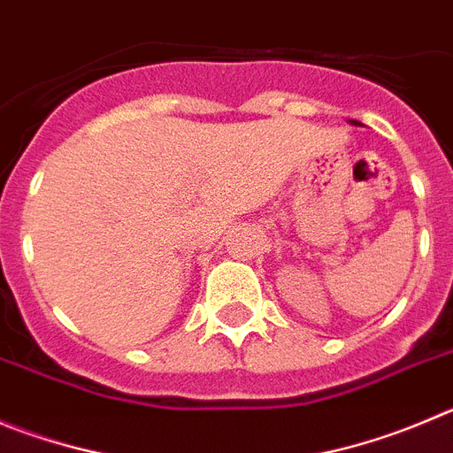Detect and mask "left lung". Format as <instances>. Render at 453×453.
I'll list each match as a JSON object with an SVG mask.
<instances>
[{
    "instance_id": "obj_1",
    "label": "left lung",
    "mask_w": 453,
    "mask_h": 453,
    "mask_svg": "<svg viewBox=\"0 0 453 453\" xmlns=\"http://www.w3.org/2000/svg\"><path fill=\"white\" fill-rule=\"evenodd\" d=\"M353 125H357V122H355V120H353Z\"/></svg>"
}]
</instances>
